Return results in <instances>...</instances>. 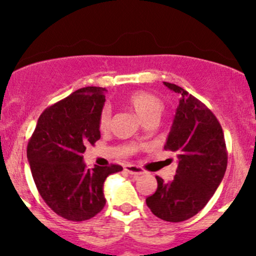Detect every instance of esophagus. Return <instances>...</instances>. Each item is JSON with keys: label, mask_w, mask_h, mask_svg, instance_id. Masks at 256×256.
Listing matches in <instances>:
<instances>
[{"label": "esophagus", "mask_w": 256, "mask_h": 256, "mask_svg": "<svg viewBox=\"0 0 256 256\" xmlns=\"http://www.w3.org/2000/svg\"><path fill=\"white\" fill-rule=\"evenodd\" d=\"M126 172H128L130 174H134V176H138V174H144V171L141 167L136 166V164H125L124 166Z\"/></svg>", "instance_id": "obj_1"}]
</instances>
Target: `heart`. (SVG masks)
Segmentation results:
<instances>
[{
    "label": "heart",
    "instance_id": "1",
    "mask_svg": "<svg viewBox=\"0 0 256 256\" xmlns=\"http://www.w3.org/2000/svg\"><path fill=\"white\" fill-rule=\"evenodd\" d=\"M126 102L131 109L135 110L144 121L147 118H157L161 115L162 109H164V102L152 92H146V90H135L131 92L126 96ZM110 120H112V112L108 108H104L99 115V128L100 131H106L110 128Z\"/></svg>",
    "mask_w": 256,
    "mask_h": 256
}]
</instances>
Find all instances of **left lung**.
<instances>
[{
    "label": "left lung",
    "instance_id": "left-lung-1",
    "mask_svg": "<svg viewBox=\"0 0 256 256\" xmlns=\"http://www.w3.org/2000/svg\"><path fill=\"white\" fill-rule=\"evenodd\" d=\"M164 85L180 96L164 144V150L177 154L178 166L171 182L156 176L157 190L146 198V204L162 220L178 223L207 204L226 174L228 152L216 115L183 88Z\"/></svg>",
    "mask_w": 256,
    "mask_h": 256
}]
</instances>
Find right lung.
<instances>
[{
	"label": "right lung",
	"mask_w": 256,
	"mask_h": 256,
	"mask_svg": "<svg viewBox=\"0 0 256 256\" xmlns=\"http://www.w3.org/2000/svg\"><path fill=\"white\" fill-rule=\"evenodd\" d=\"M105 88L86 86L47 108L27 144L36 187L47 206L62 218L82 222L96 216L106 200L108 176L122 167L110 164L88 170L82 162L86 144L100 138L99 115Z\"/></svg>",
	"instance_id": "right-lung-1"
}]
</instances>
